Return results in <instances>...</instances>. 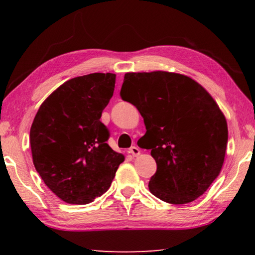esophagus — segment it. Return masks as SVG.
I'll list each match as a JSON object with an SVG mask.
<instances>
[{
  "instance_id": "obj_1",
  "label": "esophagus",
  "mask_w": 255,
  "mask_h": 255,
  "mask_svg": "<svg viewBox=\"0 0 255 255\" xmlns=\"http://www.w3.org/2000/svg\"><path fill=\"white\" fill-rule=\"evenodd\" d=\"M129 153H130L132 156H138V155L140 154V149L137 147V146H131L130 148H129Z\"/></svg>"
}]
</instances>
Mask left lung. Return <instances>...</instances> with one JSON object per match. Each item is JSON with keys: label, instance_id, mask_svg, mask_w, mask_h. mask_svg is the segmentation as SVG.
I'll use <instances>...</instances> for the list:
<instances>
[{"label": "left lung", "instance_id": "left-lung-1", "mask_svg": "<svg viewBox=\"0 0 255 255\" xmlns=\"http://www.w3.org/2000/svg\"><path fill=\"white\" fill-rule=\"evenodd\" d=\"M120 96L144 118L138 143L157 165L149 191L172 205L204 195L221 173L228 139L213 97L191 77L164 71L126 73Z\"/></svg>", "mask_w": 255, "mask_h": 255}]
</instances>
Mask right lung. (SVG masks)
<instances>
[{"mask_svg": "<svg viewBox=\"0 0 255 255\" xmlns=\"http://www.w3.org/2000/svg\"><path fill=\"white\" fill-rule=\"evenodd\" d=\"M116 74L92 73L66 81L41 103L30 128L33 165L59 199L86 205L110 188L125 161L107 144L100 122Z\"/></svg>", "mask_w": 255, "mask_h": 255, "instance_id": "add662e5", "label": "right lung"}]
</instances>
